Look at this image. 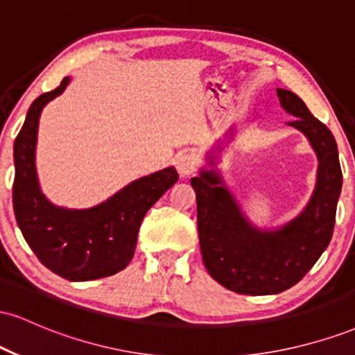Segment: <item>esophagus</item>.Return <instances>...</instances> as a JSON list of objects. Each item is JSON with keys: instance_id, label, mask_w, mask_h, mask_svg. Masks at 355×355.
Instances as JSON below:
<instances>
[{"instance_id": "esophagus-1", "label": "esophagus", "mask_w": 355, "mask_h": 355, "mask_svg": "<svg viewBox=\"0 0 355 355\" xmlns=\"http://www.w3.org/2000/svg\"><path fill=\"white\" fill-rule=\"evenodd\" d=\"M197 165L198 160L193 153H180L177 157V160H175V166H177L180 177H189V175L195 172Z\"/></svg>"}]
</instances>
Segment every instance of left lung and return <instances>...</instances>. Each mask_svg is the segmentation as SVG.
<instances>
[{"label":"left lung","mask_w":355,"mask_h":355,"mask_svg":"<svg viewBox=\"0 0 355 355\" xmlns=\"http://www.w3.org/2000/svg\"><path fill=\"white\" fill-rule=\"evenodd\" d=\"M288 121L317 155L315 187L307 205L288 222L270 229L254 225L217 168L222 144L207 155L209 168L191 178L197 195V223L205 268L229 291L247 295H274L299 282L319 260L332 239L342 170L336 138L309 112L295 93L277 88ZM232 126L227 137L234 138Z\"/></svg>","instance_id":"1"}]
</instances>
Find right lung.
I'll use <instances>...</instances> for the list:
<instances>
[{
    "label": "right lung",
    "instance_id": "right-lung-1",
    "mask_svg": "<svg viewBox=\"0 0 355 355\" xmlns=\"http://www.w3.org/2000/svg\"><path fill=\"white\" fill-rule=\"evenodd\" d=\"M67 76L38 96L15 140L13 209L24 240L44 267L71 282L103 279L132 260L141 220L178 180L175 166L130 182L89 209H67L44 197L36 172V141L43 108L70 85Z\"/></svg>",
    "mask_w": 355,
    "mask_h": 355
}]
</instances>
